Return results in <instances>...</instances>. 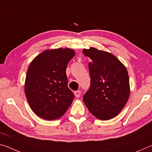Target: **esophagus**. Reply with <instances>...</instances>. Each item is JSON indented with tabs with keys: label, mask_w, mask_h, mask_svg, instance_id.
<instances>
[{
	"label": "esophagus",
	"mask_w": 152,
	"mask_h": 152,
	"mask_svg": "<svg viewBox=\"0 0 152 152\" xmlns=\"http://www.w3.org/2000/svg\"><path fill=\"white\" fill-rule=\"evenodd\" d=\"M80 94H81V92L80 91H77L74 92V95H75V96L76 98H79L80 96Z\"/></svg>",
	"instance_id": "esophagus-1"
}]
</instances>
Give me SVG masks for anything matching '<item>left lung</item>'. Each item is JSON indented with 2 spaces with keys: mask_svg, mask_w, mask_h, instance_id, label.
Returning <instances> with one entry per match:
<instances>
[{
  "mask_svg": "<svg viewBox=\"0 0 152 152\" xmlns=\"http://www.w3.org/2000/svg\"><path fill=\"white\" fill-rule=\"evenodd\" d=\"M82 53L92 60L88 64L91 87L83 96L84 103L97 119H113L121 111L129 97L126 67L107 51L90 48L84 49Z\"/></svg>",
  "mask_w": 152,
  "mask_h": 152,
  "instance_id": "1",
  "label": "left lung"
}]
</instances>
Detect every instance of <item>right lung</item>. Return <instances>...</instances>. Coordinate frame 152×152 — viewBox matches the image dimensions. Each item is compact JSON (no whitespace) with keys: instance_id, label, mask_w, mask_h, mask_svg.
Wrapping results in <instances>:
<instances>
[{"instance_id":"1","label":"right lung","mask_w":152,"mask_h":152,"mask_svg":"<svg viewBox=\"0 0 152 152\" xmlns=\"http://www.w3.org/2000/svg\"><path fill=\"white\" fill-rule=\"evenodd\" d=\"M75 55L70 48L43 51L28 68L25 92L28 103L36 115L51 121L65 114L74 96L68 87L67 65Z\"/></svg>"}]
</instances>
